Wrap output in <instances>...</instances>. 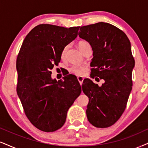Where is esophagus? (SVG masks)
I'll return each instance as SVG.
<instances>
[{
	"instance_id": "1",
	"label": "esophagus",
	"mask_w": 148,
	"mask_h": 148,
	"mask_svg": "<svg viewBox=\"0 0 148 148\" xmlns=\"http://www.w3.org/2000/svg\"><path fill=\"white\" fill-rule=\"evenodd\" d=\"M77 79L78 80V82H79V83L80 84V85H81L82 84H83V80H84L83 77V76H78Z\"/></svg>"
}]
</instances>
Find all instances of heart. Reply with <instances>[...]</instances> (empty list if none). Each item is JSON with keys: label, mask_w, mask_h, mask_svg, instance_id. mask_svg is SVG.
Returning a JSON list of instances; mask_svg holds the SVG:
<instances>
[{"label": "heart", "mask_w": 148, "mask_h": 148, "mask_svg": "<svg viewBox=\"0 0 148 148\" xmlns=\"http://www.w3.org/2000/svg\"><path fill=\"white\" fill-rule=\"evenodd\" d=\"M89 44L87 42H85V41H80V42H78V47L80 50L83 48L85 45ZM67 49H68V46H65V47L63 48L62 50V52H61V57L63 58L65 57V53H66ZM85 67L84 66H78V65H73V66L70 67L69 68V72H70L71 74H74L76 76H81L83 75V73L85 72Z\"/></svg>", "instance_id": "obj_1"}]
</instances>
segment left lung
<instances>
[{"label":"left lung","mask_w":148,"mask_h":148,"mask_svg":"<svg viewBox=\"0 0 148 148\" xmlns=\"http://www.w3.org/2000/svg\"><path fill=\"white\" fill-rule=\"evenodd\" d=\"M78 35L92 48L91 77L104 80L100 87L89 78L84 80L88 121L96 128H107L120 118L132 90L135 62L131 45L121 30L106 22L81 27Z\"/></svg>","instance_id":"1"}]
</instances>
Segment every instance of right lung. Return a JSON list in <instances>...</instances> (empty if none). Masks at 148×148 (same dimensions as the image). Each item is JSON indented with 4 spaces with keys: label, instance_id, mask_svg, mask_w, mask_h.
Segmentation results:
<instances>
[{
    "label": "right lung",
    "instance_id": "obj_1",
    "mask_svg": "<svg viewBox=\"0 0 148 148\" xmlns=\"http://www.w3.org/2000/svg\"><path fill=\"white\" fill-rule=\"evenodd\" d=\"M79 28L37 25L24 38L18 53L17 93L27 118L42 131L61 128L69 108L81 93L76 78L65 76L57 81L50 72L60 62L63 48L77 37Z\"/></svg>",
    "mask_w": 148,
    "mask_h": 148
}]
</instances>
